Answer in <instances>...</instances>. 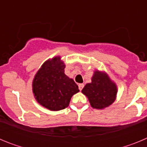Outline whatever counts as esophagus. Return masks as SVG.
Here are the masks:
<instances>
[{
  "mask_svg": "<svg viewBox=\"0 0 147 147\" xmlns=\"http://www.w3.org/2000/svg\"><path fill=\"white\" fill-rule=\"evenodd\" d=\"M83 88H84V84H79V89H80V90H82Z\"/></svg>",
  "mask_w": 147,
  "mask_h": 147,
  "instance_id": "esophagus-1",
  "label": "esophagus"
}]
</instances>
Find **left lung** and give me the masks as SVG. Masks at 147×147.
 I'll list each match as a JSON object with an SVG mask.
<instances>
[{
	"label": "left lung",
	"mask_w": 147,
	"mask_h": 147,
	"mask_svg": "<svg viewBox=\"0 0 147 147\" xmlns=\"http://www.w3.org/2000/svg\"><path fill=\"white\" fill-rule=\"evenodd\" d=\"M117 85L110 80L106 72L95 71L91 82L85 85L82 93L89 100L91 107L102 110L115 102L117 95Z\"/></svg>",
	"instance_id": "obj_1"
}]
</instances>
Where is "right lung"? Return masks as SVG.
<instances>
[{
	"label": "right lung",
	"instance_id": "1",
	"mask_svg": "<svg viewBox=\"0 0 147 147\" xmlns=\"http://www.w3.org/2000/svg\"><path fill=\"white\" fill-rule=\"evenodd\" d=\"M65 67L60 57H54L44 62L32 82L36 101L51 111L68 107L71 97L80 91L74 80L65 75Z\"/></svg>",
	"mask_w": 147,
	"mask_h": 147
}]
</instances>
